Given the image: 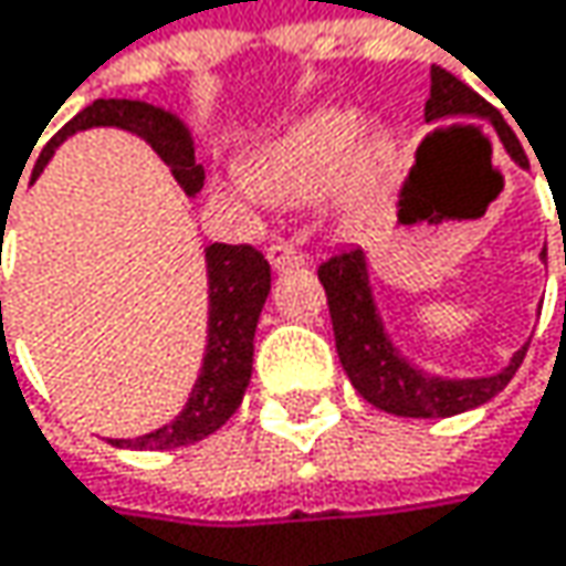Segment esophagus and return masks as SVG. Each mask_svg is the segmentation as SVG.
<instances>
[{"label":"esophagus","instance_id":"34e87169","mask_svg":"<svg viewBox=\"0 0 566 566\" xmlns=\"http://www.w3.org/2000/svg\"><path fill=\"white\" fill-rule=\"evenodd\" d=\"M269 262H272V269H275V272L297 269V265H304V252H301V249H294V242L279 239V242H272V245H269Z\"/></svg>","mask_w":566,"mask_h":566}]
</instances>
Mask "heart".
Returning <instances> with one entry per match:
<instances>
[{
    "label": "heart",
    "instance_id": "heart-1",
    "mask_svg": "<svg viewBox=\"0 0 566 566\" xmlns=\"http://www.w3.org/2000/svg\"><path fill=\"white\" fill-rule=\"evenodd\" d=\"M359 142L363 126L353 113H314L249 161L245 184L269 203H314L336 190L346 210H359L391 158L388 138L363 148Z\"/></svg>",
    "mask_w": 566,
    "mask_h": 566
}]
</instances>
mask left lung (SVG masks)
Segmentation results:
<instances>
[{"label": "left lung", "instance_id": "obj_1", "mask_svg": "<svg viewBox=\"0 0 566 566\" xmlns=\"http://www.w3.org/2000/svg\"><path fill=\"white\" fill-rule=\"evenodd\" d=\"M428 119H447V116H492L499 135L505 138V148L512 158L525 168L528 155L515 132L502 123V116L492 109L473 86L453 77L443 67H431V99L424 103ZM566 262V259H564ZM317 279L327 291V307L334 321L336 353L349 376L353 388L376 408L398 418H450L460 411H470L476 405H486L502 388L512 382L515 369L522 366L525 349L512 356V363L486 379H434L421 376L415 366H408L398 349L388 343L382 321L373 304L369 291V272L363 249H339L327 262H321Z\"/></svg>", "mask_w": 566, "mask_h": 566}]
</instances>
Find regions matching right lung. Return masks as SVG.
<instances>
[{
	"label": "right lung",
	"mask_w": 566,
	"mask_h": 566,
	"mask_svg": "<svg viewBox=\"0 0 566 566\" xmlns=\"http://www.w3.org/2000/svg\"><path fill=\"white\" fill-rule=\"evenodd\" d=\"M90 126H119L135 132L148 148L171 168V175L187 193H197L203 187V168L193 161L190 135L178 119L158 106L138 103V99H96L86 109L54 132V138L41 148L31 180L41 175L54 148L80 129ZM34 151V148H31ZM31 158V155H28ZM22 178V175H19ZM12 207V203H9ZM6 220V210H0ZM207 275H210V331H207V356L200 379L190 391L184 411L171 424L151 431L135 440H113L116 447H135V450H175L184 443L203 440L213 431H220L242 401V391L252 376V339L255 324L262 314V304L272 287V269L265 255L242 242L227 245L213 242L207 249Z\"/></svg>",
	"instance_id": "1"
}]
</instances>
